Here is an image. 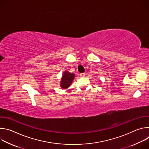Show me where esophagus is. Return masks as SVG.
<instances>
[{"instance_id": "34e87169", "label": "esophagus", "mask_w": 149, "mask_h": 149, "mask_svg": "<svg viewBox=\"0 0 149 149\" xmlns=\"http://www.w3.org/2000/svg\"><path fill=\"white\" fill-rule=\"evenodd\" d=\"M79 75H80V77H84L85 75H86V74H85V73H81Z\"/></svg>"}]
</instances>
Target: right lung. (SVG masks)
I'll return each mask as SVG.
<instances>
[{
	"mask_svg": "<svg viewBox=\"0 0 149 149\" xmlns=\"http://www.w3.org/2000/svg\"><path fill=\"white\" fill-rule=\"evenodd\" d=\"M75 77V74L73 73L69 72L68 71H65L63 72V74L62 75L61 80V87L62 88L67 89L68 88L71 84L72 82V81L74 80Z\"/></svg>",
	"mask_w": 149,
	"mask_h": 149,
	"instance_id": "add662e5",
	"label": "right lung"
}]
</instances>
